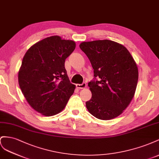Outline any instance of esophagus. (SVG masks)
<instances>
[{"label":"esophagus","mask_w":159,"mask_h":159,"mask_svg":"<svg viewBox=\"0 0 159 159\" xmlns=\"http://www.w3.org/2000/svg\"><path fill=\"white\" fill-rule=\"evenodd\" d=\"M76 88L80 89H85L86 87H87V84H86L85 83H83V84H76Z\"/></svg>","instance_id":"34e87169"}]
</instances>
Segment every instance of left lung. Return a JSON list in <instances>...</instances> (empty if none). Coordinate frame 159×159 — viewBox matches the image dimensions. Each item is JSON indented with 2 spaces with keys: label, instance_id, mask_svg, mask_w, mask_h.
I'll use <instances>...</instances> for the list:
<instances>
[{
  "label": "left lung",
  "instance_id": "8db88e82",
  "mask_svg": "<svg viewBox=\"0 0 159 159\" xmlns=\"http://www.w3.org/2000/svg\"><path fill=\"white\" fill-rule=\"evenodd\" d=\"M79 47L98 79L88 84L92 93L86 102L89 112L101 120L117 117L134 97L139 79L137 63L127 48L112 40L83 42Z\"/></svg>",
  "mask_w": 159,
  "mask_h": 159
}]
</instances>
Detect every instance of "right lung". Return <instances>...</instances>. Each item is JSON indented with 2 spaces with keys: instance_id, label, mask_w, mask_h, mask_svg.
Segmentation results:
<instances>
[{
  "instance_id": "1",
  "label": "right lung",
  "mask_w": 159,
  "mask_h": 159,
  "mask_svg": "<svg viewBox=\"0 0 159 159\" xmlns=\"http://www.w3.org/2000/svg\"><path fill=\"white\" fill-rule=\"evenodd\" d=\"M76 43L59 36L45 38L25 53L18 75L19 87L34 110L51 116L61 112L73 94L65 67Z\"/></svg>"
}]
</instances>
